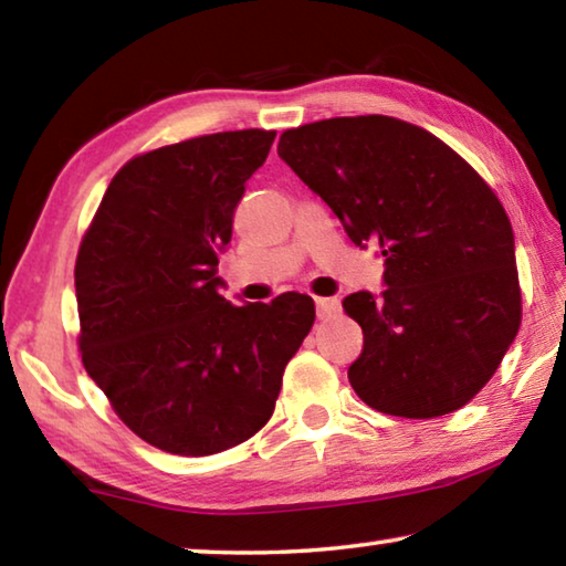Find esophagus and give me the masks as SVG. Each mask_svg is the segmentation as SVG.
I'll return each instance as SVG.
<instances>
[{"label": "esophagus", "mask_w": 566, "mask_h": 566, "mask_svg": "<svg viewBox=\"0 0 566 566\" xmlns=\"http://www.w3.org/2000/svg\"><path fill=\"white\" fill-rule=\"evenodd\" d=\"M314 304H317L319 319H327V317H332V314L339 312V300H334V296H317Z\"/></svg>", "instance_id": "obj_1"}]
</instances>
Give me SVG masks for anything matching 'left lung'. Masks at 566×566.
I'll return each mask as SVG.
<instances>
[{
  "label": "left lung",
  "instance_id": "left-lung-1",
  "mask_svg": "<svg viewBox=\"0 0 566 566\" xmlns=\"http://www.w3.org/2000/svg\"><path fill=\"white\" fill-rule=\"evenodd\" d=\"M276 151L354 244L385 256L381 296L342 302L364 332L352 389L407 419L464 407L522 322L514 232L490 185L434 134L381 114L286 129Z\"/></svg>",
  "mask_w": 566,
  "mask_h": 566
}]
</instances>
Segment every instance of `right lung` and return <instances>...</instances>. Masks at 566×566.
Here are the masks:
<instances>
[{"label": "right lung", "mask_w": 566, "mask_h": 566, "mask_svg": "<svg viewBox=\"0 0 566 566\" xmlns=\"http://www.w3.org/2000/svg\"><path fill=\"white\" fill-rule=\"evenodd\" d=\"M276 132L195 137L129 159L104 191L74 266L80 352L117 417L169 454L207 457L270 421L312 296L229 304L217 252Z\"/></svg>", "instance_id": "right-lung-1"}]
</instances>
